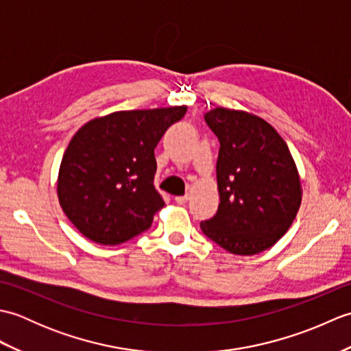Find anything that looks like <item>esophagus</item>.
Masks as SVG:
<instances>
[{"mask_svg":"<svg viewBox=\"0 0 351 351\" xmlns=\"http://www.w3.org/2000/svg\"><path fill=\"white\" fill-rule=\"evenodd\" d=\"M189 199H190V196H189V195H184V196H176V197H175V202H176V204H180V205H182V204L187 202Z\"/></svg>","mask_w":351,"mask_h":351,"instance_id":"1","label":"esophagus"}]
</instances>
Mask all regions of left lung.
<instances>
[{"label": "left lung", "mask_w": 351, "mask_h": 351, "mask_svg": "<svg viewBox=\"0 0 351 351\" xmlns=\"http://www.w3.org/2000/svg\"><path fill=\"white\" fill-rule=\"evenodd\" d=\"M205 121L220 141V204L200 228L229 253L256 255L293 225L303 193L299 170L285 140L263 117L215 107Z\"/></svg>", "instance_id": "1"}]
</instances>
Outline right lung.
Listing matches in <instances>:
<instances>
[{
	"label": "right lung",
	"instance_id": "1",
	"mask_svg": "<svg viewBox=\"0 0 351 351\" xmlns=\"http://www.w3.org/2000/svg\"><path fill=\"white\" fill-rule=\"evenodd\" d=\"M187 106L122 110L73 134L58 169L66 217L88 240L117 245L143 232L166 205L154 189V149Z\"/></svg>",
	"mask_w": 351,
	"mask_h": 351
}]
</instances>
